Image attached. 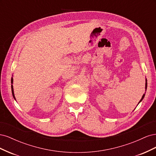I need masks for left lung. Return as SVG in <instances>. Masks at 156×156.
<instances>
[{
  "instance_id": "8db88e82",
  "label": "left lung",
  "mask_w": 156,
  "mask_h": 156,
  "mask_svg": "<svg viewBox=\"0 0 156 156\" xmlns=\"http://www.w3.org/2000/svg\"><path fill=\"white\" fill-rule=\"evenodd\" d=\"M146 88H147V83H146ZM144 95L143 96V97H142V99H141V100H140V101H139V103L141 101H142L143 100V99L144 98Z\"/></svg>"
}]
</instances>
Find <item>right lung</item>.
<instances>
[{
	"instance_id": "obj_1",
	"label": "right lung",
	"mask_w": 156,
	"mask_h": 156,
	"mask_svg": "<svg viewBox=\"0 0 156 156\" xmlns=\"http://www.w3.org/2000/svg\"><path fill=\"white\" fill-rule=\"evenodd\" d=\"M12 83H13V79H12ZM12 95H13V98H14V99H15V96H14V93H13V86L12 85Z\"/></svg>"
}]
</instances>
